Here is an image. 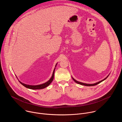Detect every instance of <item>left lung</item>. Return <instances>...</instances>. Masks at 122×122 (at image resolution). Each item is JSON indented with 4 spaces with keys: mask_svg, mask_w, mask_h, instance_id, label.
Segmentation results:
<instances>
[{
    "mask_svg": "<svg viewBox=\"0 0 122 122\" xmlns=\"http://www.w3.org/2000/svg\"><path fill=\"white\" fill-rule=\"evenodd\" d=\"M109 76V75L108 76H107L105 79H104L103 80H101V81H98V82H96V83H93V84H88V83H85L81 82H80V81H76V80H75L73 77H72V79L74 80V81L75 82H76L77 83L80 84L82 85H85V86H94V85H97V84H99V83H100L101 82H102V81H104L105 80H106V79L108 77V76Z\"/></svg>",
    "mask_w": 122,
    "mask_h": 122,
    "instance_id": "1",
    "label": "left lung"
}]
</instances>
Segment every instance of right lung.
<instances>
[{
  "instance_id": "obj_1",
  "label": "right lung",
  "mask_w": 122,
  "mask_h": 122,
  "mask_svg": "<svg viewBox=\"0 0 122 122\" xmlns=\"http://www.w3.org/2000/svg\"><path fill=\"white\" fill-rule=\"evenodd\" d=\"M57 64L56 65L55 68L54 70L53 74H52V76L51 77V78H50V79L47 82L41 84H39V85H28V84H25L22 82H21L20 81H19L21 83V84H22L23 86H24L26 88H27L28 89H33V90H37V89H43L46 88V87H47L48 86H49L50 83L53 81L54 78V73H55V71L56 69V67L57 65Z\"/></svg>"
}]
</instances>
